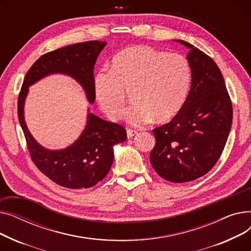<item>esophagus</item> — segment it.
<instances>
[{"mask_svg": "<svg viewBox=\"0 0 251 251\" xmlns=\"http://www.w3.org/2000/svg\"><path fill=\"white\" fill-rule=\"evenodd\" d=\"M126 132H127V137H128V138H131V137H133V136L137 133V131L129 128V129L126 130Z\"/></svg>", "mask_w": 251, "mask_h": 251, "instance_id": "34e87169", "label": "esophagus"}]
</instances>
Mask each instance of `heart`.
I'll use <instances>...</instances> for the list:
<instances>
[{
	"label": "heart",
	"mask_w": 251,
	"mask_h": 251,
	"mask_svg": "<svg viewBox=\"0 0 251 251\" xmlns=\"http://www.w3.org/2000/svg\"><path fill=\"white\" fill-rule=\"evenodd\" d=\"M188 60L147 46L127 48L114 57L111 70L95 77V94L101 110L118 121L126 109L128 94L134 103L126 120L141 126L153 118L157 122L173 119L183 108L191 85Z\"/></svg>",
	"instance_id": "heart-1"
}]
</instances>
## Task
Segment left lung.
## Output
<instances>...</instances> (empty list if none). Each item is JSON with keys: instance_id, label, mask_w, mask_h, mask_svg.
<instances>
[{"instance_id": "left-lung-1", "label": "left lung", "mask_w": 251, "mask_h": 251, "mask_svg": "<svg viewBox=\"0 0 251 251\" xmlns=\"http://www.w3.org/2000/svg\"><path fill=\"white\" fill-rule=\"evenodd\" d=\"M176 42L189 49L191 87L181 111L152 130L155 146L150 160L162 178L183 183L205 175L219 161L231 130L233 109L215 61L189 43Z\"/></svg>"}]
</instances>
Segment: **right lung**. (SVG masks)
Wrapping results in <instances>:
<instances>
[{
  "mask_svg": "<svg viewBox=\"0 0 251 251\" xmlns=\"http://www.w3.org/2000/svg\"><path fill=\"white\" fill-rule=\"evenodd\" d=\"M107 43L90 41L51 50L39 58L27 71L18 98V119L32 162L37 169L59 185L80 189L101 181L112 167L114 146L127 139L123 126L91 114L79 138L64 150H48L30 134L24 120V102L28 87L51 74L72 77L85 91L87 100L94 103L97 59Z\"/></svg>",
  "mask_w": 251,
  "mask_h": 251,
  "instance_id": "right-lung-1",
  "label": "right lung"
}]
</instances>
